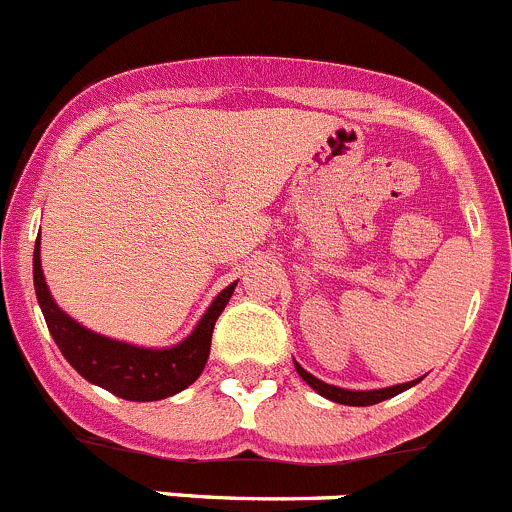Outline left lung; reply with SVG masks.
Instances as JSON below:
<instances>
[{"mask_svg": "<svg viewBox=\"0 0 512 512\" xmlns=\"http://www.w3.org/2000/svg\"><path fill=\"white\" fill-rule=\"evenodd\" d=\"M294 367L296 372H299V377L304 379L306 384H309L314 392H319L321 397L332 399V402H339V405H349V407H369V405H377V402H384V399L394 397V394L405 392V389L415 387L420 379H412V382H405V384H394V387H384V389H344V387H334V384H326L321 382V379H316L314 374L306 372L304 367H301L299 362L294 359Z\"/></svg>", "mask_w": 512, "mask_h": 512, "instance_id": "8db88e82", "label": "left lung"}]
</instances>
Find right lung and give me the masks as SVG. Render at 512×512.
<instances>
[{
    "mask_svg": "<svg viewBox=\"0 0 512 512\" xmlns=\"http://www.w3.org/2000/svg\"><path fill=\"white\" fill-rule=\"evenodd\" d=\"M32 271L34 291H37V301L45 314L47 329L67 362L87 382L113 392L115 397L130 399V402H155V399L173 397L201 377L208 354H211L213 326L236 289V281L228 284L211 301L206 314L183 342L165 349H150L102 337L55 304L50 289H47L45 274H42L40 238L34 243Z\"/></svg>",
    "mask_w": 512,
    "mask_h": 512,
    "instance_id": "obj_1",
    "label": "right lung"
}]
</instances>
